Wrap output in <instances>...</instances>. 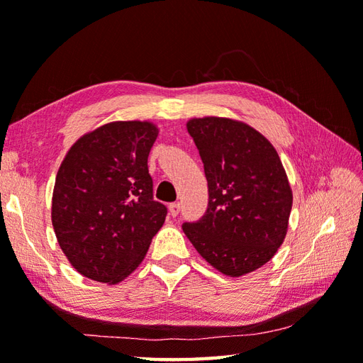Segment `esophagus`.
Masks as SVG:
<instances>
[{
  "instance_id": "obj_1",
  "label": "esophagus",
  "mask_w": 363,
  "mask_h": 363,
  "mask_svg": "<svg viewBox=\"0 0 363 363\" xmlns=\"http://www.w3.org/2000/svg\"><path fill=\"white\" fill-rule=\"evenodd\" d=\"M168 211H169V215H172V217H176V215L179 213V211H181V204L179 203L169 204L168 206Z\"/></svg>"
}]
</instances>
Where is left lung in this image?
<instances>
[{
  "label": "left lung",
  "mask_w": 363,
  "mask_h": 363,
  "mask_svg": "<svg viewBox=\"0 0 363 363\" xmlns=\"http://www.w3.org/2000/svg\"><path fill=\"white\" fill-rule=\"evenodd\" d=\"M209 187V207L182 230L206 262L240 277L272 260L287 235L293 194L279 154L243 121H187Z\"/></svg>",
  "instance_id": "8db88e82"
}]
</instances>
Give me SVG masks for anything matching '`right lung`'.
Here are the masks:
<instances>
[{
	"instance_id": "right-lung-1",
	"label": "right lung",
	"mask_w": 363,
	"mask_h": 363,
	"mask_svg": "<svg viewBox=\"0 0 363 363\" xmlns=\"http://www.w3.org/2000/svg\"><path fill=\"white\" fill-rule=\"evenodd\" d=\"M151 121H112L84 134L62 160L51 221L60 250L91 281L118 284L142 264L167 207L152 199Z\"/></svg>"
}]
</instances>
